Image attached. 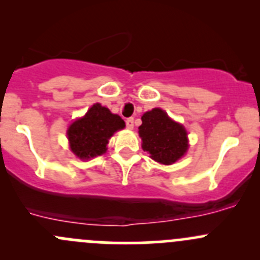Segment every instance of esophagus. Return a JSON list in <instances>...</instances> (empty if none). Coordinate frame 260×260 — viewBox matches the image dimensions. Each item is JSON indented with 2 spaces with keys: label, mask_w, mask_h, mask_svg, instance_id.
<instances>
[{
  "label": "esophagus",
  "mask_w": 260,
  "mask_h": 260,
  "mask_svg": "<svg viewBox=\"0 0 260 260\" xmlns=\"http://www.w3.org/2000/svg\"><path fill=\"white\" fill-rule=\"evenodd\" d=\"M125 127H127L128 129H133V127H135V119H133V118H127V119H125Z\"/></svg>",
  "instance_id": "esophagus-1"
}]
</instances>
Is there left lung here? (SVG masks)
<instances>
[{
	"instance_id": "obj_1",
	"label": "left lung",
	"mask_w": 260,
	"mask_h": 260,
	"mask_svg": "<svg viewBox=\"0 0 260 260\" xmlns=\"http://www.w3.org/2000/svg\"><path fill=\"white\" fill-rule=\"evenodd\" d=\"M138 129L142 148L159 164H174L187 149L185 128L174 122L162 109L154 108L143 114L142 124Z\"/></svg>"
}]
</instances>
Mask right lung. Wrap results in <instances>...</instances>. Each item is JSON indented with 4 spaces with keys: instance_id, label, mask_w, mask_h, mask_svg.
<instances>
[{
    "instance_id": "1",
    "label": "right lung",
    "mask_w": 260,
    "mask_h": 260,
    "mask_svg": "<svg viewBox=\"0 0 260 260\" xmlns=\"http://www.w3.org/2000/svg\"><path fill=\"white\" fill-rule=\"evenodd\" d=\"M124 120L96 103L68 129L70 148L81 159L101 156L107 151L109 138L124 128Z\"/></svg>"
}]
</instances>
